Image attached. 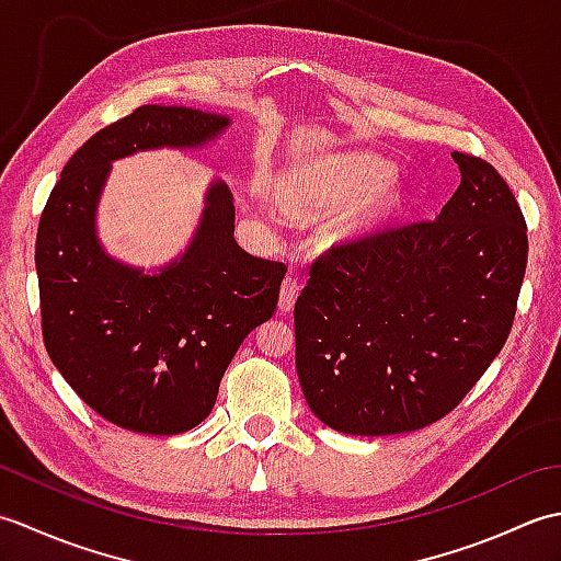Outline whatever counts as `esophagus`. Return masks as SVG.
I'll list each match as a JSON object with an SVG mask.
<instances>
[{
	"label": "esophagus",
	"mask_w": 561,
	"mask_h": 561,
	"mask_svg": "<svg viewBox=\"0 0 561 561\" xmlns=\"http://www.w3.org/2000/svg\"><path fill=\"white\" fill-rule=\"evenodd\" d=\"M299 291H301L299 279H296L294 274H289V277L282 282V289H279V311H282V313L291 311L294 304H296V296H299Z\"/></svg>",
	"instance_id": "esophagus-1"
}]
</instances>
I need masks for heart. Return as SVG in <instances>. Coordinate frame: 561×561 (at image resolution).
Returning <instances> with one entry per match:
<instances>
[{
	"mask_svg": "<svg viewBox=\"0 0 561 561\" xmlns=\"http://www.w3.org/2000/svg\"><path fill=\"white\" fill-rule=\"evenodd\" d=\"M390 165L376 157H368V153H364V157L344 159L335 169V185L344 195L368 193V190L390 183Z\"/></svg>",
	"mask_w": 561,
	"mask_h": 561,
	"instance_id": "obj_1",
	"label": "heart"
}]
</instances>
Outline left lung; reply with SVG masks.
<instances>
[{"label": "left lung", "mask_w": 561, "mask_h": 561, "mask_svg": "<svg viewBox=\"0 0 561 561\" xmlns=\"http://www.w3.org/2000/svg\"><path fill=\"white\" fill-rule=\"evenodd\" d=\"M460 185L436 219L335 243L294 306L308 408L342 434L444 420L502 352L528 262V226L492 163L453 151Z\"/></svg>", "instance_id": "obj_1"}]
</instances>
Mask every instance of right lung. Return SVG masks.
Segmentation results:
<instances>
[{
  "instance_id": "obj_1",
  "label": "right lung",
  "mask_w": 561,
  "mask_h": 561,
  "mask_svg": "<svg viewBox=\"0 0 561 561\" xmlns=\"http://www.w3.org/2000/svg\"><path fill=\"white\" fill-rule=\"evenodd\" d=\"M229 117L141 105L67 161L41 214L35 270L45 350L103 420L137 434H183L207 420L226 366L272 318L287 265L245 253L233 197L214 183L195 241L159 274L103 253L93 211L111 161L153 147H199Z\"/></svg>"
}]
</instances>
